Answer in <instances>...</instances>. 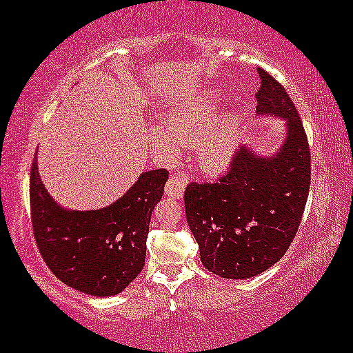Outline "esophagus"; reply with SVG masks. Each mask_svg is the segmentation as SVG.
<instances>
[{
	"instance_id": "34e87169",
	"label": "esophagus",
	"mask_w": 353,
	"mask_h": 353,
	"mask_svg": "<svg viewBox=\"0 0 353 353\" xmlns=\"http://www.w3.org/2000/svg\"><path fill=\"white\" fill-rule=\"evenodd\" d=\"M184 188H186V181L183 178L170 176L165 184V195H169L172 199H183Z\"/></svg>"
}]
</instances>
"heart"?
<instances>
[{
  "label": "heart",
  "instance_id": "obj_1",
  "mask_svg": "<svg viewBox=\"0 0 353 353\" xmlns=\"http://www.w3.org/2000/svg\"><path fill=\"white\" fill-rule=\"evenodd\" d=\"M222 94L206 89L170 108L161 128L152 131L153 143L165 156H175L178 145L195 147V159L205 173H221L233 164L242 141V119L238 112L216 114Z\"/></svg>",
  "mask_w": 353,
  "mask_h": 353
}]
</instances>
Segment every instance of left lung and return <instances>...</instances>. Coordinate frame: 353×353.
Instances as JSON below:
<instances>
[{"mask_svg": "<svg viewBox=\"0 0 353 353\" xmlns=\"http://www.w3.org/2000/svg\"><path fill=\"white\" fill-rule=\"evenodd\" d=\"M256 114L285 120V141L270 156L244 145L216 183H190L184 206L208 270L245 280L281 259L296 236L307 205L311 156L303 123L290 95L258 68Z\"/></svg>", "mask_w": 353, "mask_h": 353, "instance_id": "8db88e82", "label": "left lung"}]
</instances>
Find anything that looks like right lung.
I'll return each mask as SVG.
<instances>
[{"label": "right lung", "mask_w": 353, "mask_h": 353, "mask_svg": "<svg viewBox=\"0 0 353 353\" xmlns=\"http://www.w3.org/2000/svg\"><path fill=\"white\" fill-rule=\"evenodd\" d=\"M169 172L141 173L112 205L72 211L57 205L31 167V221L34 239L51 272L67 286L95 297L122 292L145 264L152 212L163 199Z\"/></svg>", "instance_id": "add662e5"}]
</instances>
